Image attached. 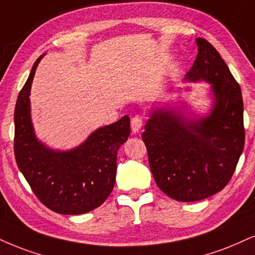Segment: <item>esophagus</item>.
I'll list each match as a JSON object with an SVG mask.
<instances>
[{"mask_svg":"<svg viewBox=\"0 0 255 255\" xmlns=\"http://www.w3.org/2000/svg\"><path fill=\"white\" fill-rule=\"evenodd\" d=\"M143 124V119L140 116H134V117L131 119V131L133 133H138L139 132L140 128H142Z\"/></svg>","mask_w":255,"mask_h":255,"instance_id":"obj_1","label":"esophagus"}]
</instances>
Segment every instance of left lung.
I'll use <instances>...</instances> for the list:
<instances>
[{
    "instance_id": "8db88e82",
    "label": "left lung",
    "mask_w": 255,
    "mask_h": 255,
    "mask_svg": "<svg viewBox=\"0 0 255 255\" xmlns=\"http://www.w3.org/2000/svg\"><path fill=\"white\" fill-rule=\"evenodd\" d=\"M195 42L199 52L184 80L210 85L209 112L188 117L181 102L152 108L142 134L156 184L181 202L207 199L224 189L245 144L240 86L208 41L197 37Z\"/></svg>"
}]
</instances>
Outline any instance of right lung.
Returning a JSON list of instances; mask_svg holds the SVG:
<instances>
[{
  "mask_svg": "<svg viewBox=\"0 0 255 255\" xmlns=\"http://www.w3.org/2000/svg\"><path fill=\"white\" fill-rule=\"evenodd\" d=\"M42 54L31 68L14 112V152L31 190L47 208L79 215L102 206L111 194L117 172V152L130 136V118L97 128L71 150H55L36 137L30 115V89Z\"/></svg>",
  "mask_w": 255,
  "mask_h": 255,
  "instance_id": "obj_1",
  "label": "right lung"
}]
</instances>
